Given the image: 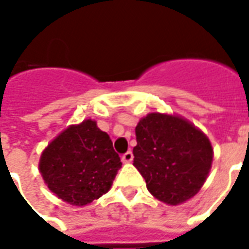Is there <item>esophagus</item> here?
Listing matches in <instances>:
<instances>
[{
    "mask_svg": "<svg viewBox=\"0 0 249 249\" xmlns=\"http://www.w3.org/2000/svg\"><path fill=\"white\" fill-rule=\"evenodd\" d=\"M132 161H133V153L126 152L125 154H123V162H125V163H129V162Z\"/></svg>",
    "mask_w": 249,
    "mask_h": 249,
    "instance_id": "1",
    "label": "esophagus"
}]
</instances>
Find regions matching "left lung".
<instances>
[{
	"instance_id": "1",
	"label": "left lung",
	"mask_w": 249,
	"mask_h": 249,
	"mask_svg": "<svg viewBox=\"0 0 249 249\" xmlns=\"http://www.w3.org/2000/svg\"><path fill=\"white\" fill-rule=\"evenodd\" d=\"M133 165L153 196L183 203L203 186L213 163L207 136L183 117L149 113L136 126Z\"/></svg>"
}]
</instances>
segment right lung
Wrapping results in <instances>:
<instances>
[{"instance_id": "1", "label": "right lung", "mask_w": 249, "mask_h": 249, "mask_svg": "<svg viewBox=\"0 0 249 249\" xmlns=\"http://www.w3.org/2000/svg\"><path fill=\"white\" fill-rule=\"evenodd\" d=\"M120 167L109 136L91 119L70 125L49 143L39 160L47 187L73 206H86L108 193Z\"/></svg>"}]
</instances>
